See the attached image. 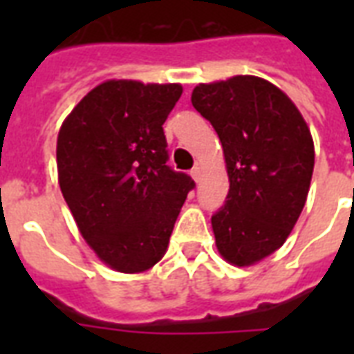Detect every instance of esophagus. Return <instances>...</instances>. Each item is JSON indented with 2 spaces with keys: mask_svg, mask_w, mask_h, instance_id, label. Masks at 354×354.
<instances>
[{
  "mask_svg": "<svg viewBox=\"0 0 354 354\" xmlns=\"http://www.w3.org/2000/svg\"><path fill=\"white\" fill-rule=\"evenodd\" d=\"M200 174H202V171H200V167H198V165L193 167V169H191V176H193L194 182H198V180H200Z\"/></svg>",
  "mask_w": 354,
  "mask_h": 354,
  "instance_id": "34e87169",
  "label": "esophagus"
}]
</instances>
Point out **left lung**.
Masks as SVG:
<instances>
[{"instance_id": "8db88e82", "label": "left lung", "mask_w": 354, "mask_h": 354, "mask_svg": "<svg viewBox=\"0 0 354 354\" xmlns=\"http://www.w3.org/2000/svg\"><path fill=\"white\" fill-rule=\"evenodd\" d=\"M191 102L218 133L230 176L211 216L216 248L235 266L255 264L283 246L307 202L310 130L277 86L252 75L198 84Z\"/></svg>"}]
</instances>
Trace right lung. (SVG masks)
Segmentation results:
<instances>
[{"instance_id": "right-lung-1", "label": "right lung", "mask_w": 354, "mask_h": 354, "mask_svg": "<svg viewBox=\"0 0 354 354\" xmlns=\"http://www.w3.org/2000/svg\"><path fill=\"white\" fill-rule=\"evenodd\" d=\"M180 84L106 80L73 108L57 139L58 183L102 263L122 274L152 268L167 252L191 176L167 165L163 122Z\"/></svg>"}]
</instances>
